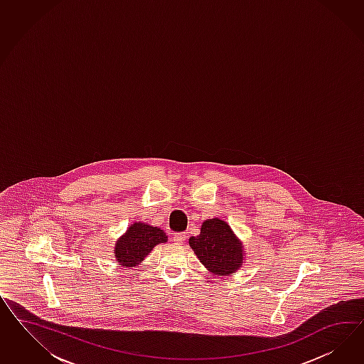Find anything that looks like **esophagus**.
Wrapping results in <instances>:
<instances>
[{"mask_svg": "<svg viewBox=\"0 0 364 364\" xmlns=\"http://www.w3.org/2000/svg\"><path fill=\"white\" fill-rule=\"evenodd\" d=\"M186 239H187L186 232H180V233L173 235V242H176V244H183V242H186Z\"/></svg>", "mask_w": 364, "mask_h": 364, "instance_id": "esophagus-1", "label": "esophagus"}]
</instances>
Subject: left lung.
Segmentation results:
<instances>
[{
    "instance_id": "obj_1",
    "label": "left lung",
    "mask_w": 364,
    "mask_h": 364,
    "mask_svg": "<svg viewBox=\"0 0 364 364\" xmlns=\"http://www.w3.org/2000/svg\"><path fill=\"white\" fill-rule=\"evenodd\" d=\"M189 245L212 275H233L245 263L244 244L219 218L203 221L198 236L189 237Z\"/></svg>"
}]
</instances>
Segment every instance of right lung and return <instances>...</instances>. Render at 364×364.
<instances>
[{
    "label": "right lung",
    "mask_w": 364,
    "mask_h": 364,
    "mask_svg": "<svg viewBox=\"0 0 364 364\" xmlns=\"http://www.w3.org/2000/svg\"><path fill=\"white\" fill-rule=\"evenodd\" d=\"M168 242L166 232L143 221H134L114 244V257L122 268L139 267L157 244Z\"/></svg>",
    "instance_id": "right-lung-1"
}]
</instances>
